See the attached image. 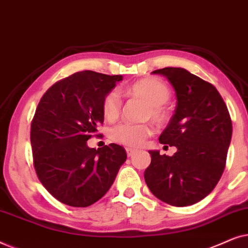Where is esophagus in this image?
<instances>
[{"label": "esophagus", "instance_id": "obj_1", "mask_svg": "<svg viewBox=\"0 0 248 248\" xmlns=\"http://www.w3.org/2000/svg\"><path fill=\"white\" fill-rule=\"evenodd\" d=\"M125 150H126L127 157H132V155L135 154V150H134V149H132V148H126Z\"/></svg>", "mask_w": 248, "mask_h": 248}]
</instances>
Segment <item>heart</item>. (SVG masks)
<instances>
[{
    "mask_svg": "<svg viewBox=\"0 0 248 248\" xmlns=\"http://www.w3.org/2000/svg\"><path fill=\"white\" fill-rule=\"evenodd\" d=\"M123 93L127 96L137 97L149 104L145 120H151L157 125L165 124L168 120V111L165 104L170 98V90L164 81L157 78H145L135 82ZM101 111L108 122H115L121 113V100L116 91H109L101 100ZM152 133L149 124L121 123L110 128L109 138L115 143L128 148H139Z\"/></svg>",
    "mask_w": 248,
    "mask_h": 248,
    "instance_id": "b5f03b06",
    "label": "heart"
}]
</instances>
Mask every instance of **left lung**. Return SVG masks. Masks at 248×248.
Wrapping results in <instances>:
<instances>
[{"label": "left lung", "mask_w": 248, "mask_h": 248, "mask_svg": "<svg viewBox=\"0 0 248 248\" xmlns=\"http://www.w3.org/2000/svg\"><path fill=\"white\" fill-rule=\"evenodd\" d=\"M162 74L174 87L177 106L159 142L175 145L169 157L149 151L151 164L144 181L155 198L174 206L201 201L218 184L226 167L232 124L228 108L216 87L181 67H165Z\"/></svg>", "instance_id": "left-lung-1"}]
</instances>
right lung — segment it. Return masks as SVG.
<instances>
[{
    "mask_svg": "<svg viewBox=\"0 0 248 248\" xmlns=\"http://www.w3.org/2000/svg\"><path fill=\"white\" fill-rule=\"evenodd\" d=\"M122 76L82 71L54 83L43 94L30 127L33 167L40 183L56 200L86 208L103 198L126 160L121 145L94 149L100 137L101 100Z\"/></svg>",
    "mask_w": 248,
    "mask_h": 248,
    "instance_id": "1",
    "label": "right lung"
}]
</instances>
